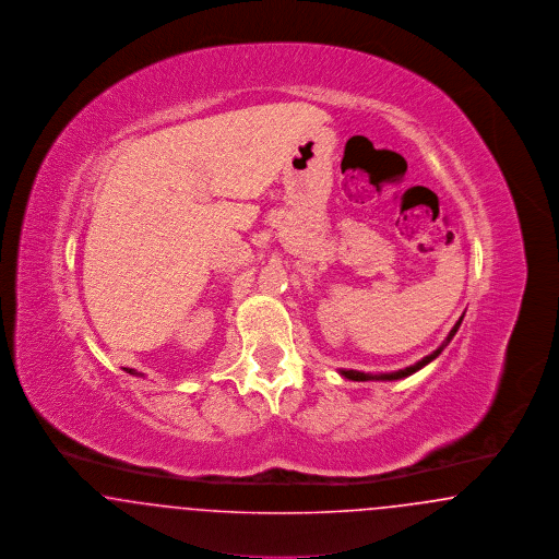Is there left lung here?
<instances>
[{
  "mask_svg": "<svg viewBox=\"0 0 559 559\" xmlns=\"http://www.w3.org/2000/svg\"><path fill=\"white\" fill-rule=\"evenodd\" d=\"M461 320H463V317L459 319V322L452 326L451 333H449V337L444 340V344L442 346L438 347L433 354H429V356H426L424 360H419L417 365H413V367H406V369H402V371L396 372H381V374H371V372H358V371H342V374L344 377H347V379H354V381H371V379H402V377H408V374H413L415 371H419L421 367H426L427 362H431L444 347L449 346L451 344L452 337H454V333H456V329H459V324H461Z\"/></svg>",
  "mask_w": 559,
  "mask_h": 559,
  "instance_id": "8db88e82",
  "label": "left lung"
}]
</instances>
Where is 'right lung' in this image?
<instances>
[{
	"mask_svg": "<svg viewBox=\"0 0 559 559\" xmlns=\"http://www.w3.org/2000/svg\"><path fill=\"white\" fill-rule=\"evenodd\" d=\"M126 371L132 372V374H135V377H138V374H142V372H135L133 369H126Z\"/></svg>",
	"mask_w": 559,
	"mask_h": 559,
	"instance_id": "1",
	"label": "right lung"
}]
</instances>
